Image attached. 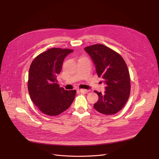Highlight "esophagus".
Masks as SVG:
<instances>
[{
  "mask_svg": "<svg viewBox=\"0 0 159 159\" xmlns=\"http://www.w3.org/2000/svg\"><path fill=\"white\" fill-rule=\"evenodd\" d=\"M79 91L81 93H84V94L88 92V91L87 89H79Z\"/></svg>",
  "mask_w": 159,
  "mask_h": 159,
  "instance_id": "esophagus-1",
  "label": "esophagus"
}]
</instances>
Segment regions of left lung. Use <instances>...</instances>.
I'll use <instances>...</instances> for the list:
<instances>
[{
	"label": "left lung",
	"instance_id": "1",
	"mask_svg": "<svg viewBox=\"0 0 159 159\" xmlns=\"http://www.w3.org/2000/svg\"><path fill=\"white\" fill-rule=\"evenodd\" d=\"M96 67L98 77L106 84L104 93L98 95L95 109L104 115H113L122 109L130 94V77L128 66L117 52L104 45L97 44L84 48Z\"/></svg>",
	"mask_w": 159,
	"mask_h": 159
}]
</instances>
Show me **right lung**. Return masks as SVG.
<instances>
[{
	"label": "right lung",
	"mask_w": 159,
	"mask_h": 159,
	"mask_svg": "<svg viewBox=\"0 0 159 159\" xmlns=\"http://www.w3.org/2000/svg\"><path fill=\"white\" fill-rule=\"evenodd\" d=\"M73 49L53 48L39 54L31 62L28 88L33 102L43 113L56 116L70 106L76 90H65L57 84L65 57Z\"/></svg>",
	"instance_id": "1"
}]
</instances>
